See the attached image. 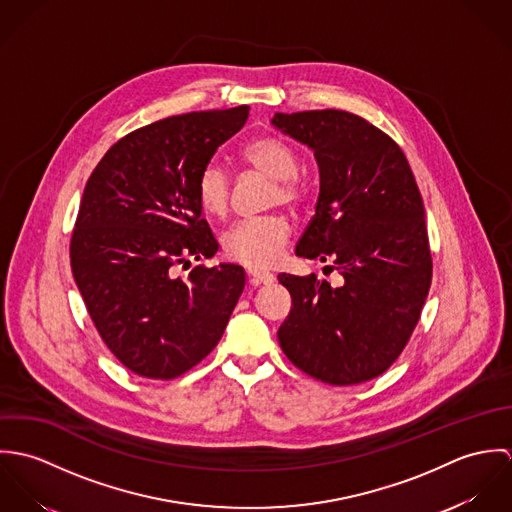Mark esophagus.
I'll use <instances>...</instances> for the list:
<instances>
[{
  "mask_svg": "<svg viewBox=\"0 0 512 512\" xmlns=\"http://www.w3.org/2000/svg\"><path fill=\"white\" fill-rule=\"evenodd\" d=\"M248 278L252 286H262V284H272L274 282V274L270 272H262L256 268H248Z\"/></svg>",
  "mask_w": 512,
  "mask_h": 512,
  "instance_id": "esophagus-1",
  "label": "esophagus"
}]
</instances>
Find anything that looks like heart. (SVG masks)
<instances>
[{
	"label": "heart",
	"instance_id": "heart-1",
	"mask_svg": "<svg viewBox=\"0 0 512 512\" xmlns=\"http://www.w3.org/2000/svg\"><path fill=\"white\" fill-rule=\"evenodd\" d=\"M240 159L252 171L272 179L268 191L270 205L297 207L303 189L295 179L297 155L288 142L276 136H260L240 151ZM232 185L226 169L219 163L203 167L197 179V201L201 209L215 219L226 217L230 209ZM292 238V224L284 215H266L244 219L230 226L222 236L224 254L250 268H268L276 264Z\"/></svg>",
	"mask_w": 512,
	"mask_h": 512
}]
</instances>
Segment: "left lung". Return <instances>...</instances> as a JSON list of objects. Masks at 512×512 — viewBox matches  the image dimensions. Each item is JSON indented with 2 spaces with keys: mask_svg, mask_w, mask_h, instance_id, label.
Here are the masks:
<instances>
[{
  "mask_svg": "<svg viewBox=\"0 0 512 512\" xmlns=\"http://www.w3.org/2000/svg\"><path fill=\"white\" fill-rule=\"evenodd\" d=\"M313 149L319 167L315 215L295 246L301 258L333 262L339 288L280 274L292 309L278 341L305 374L335 386L380 376L400 357L432 284V254L420 189L398 144L345 110L272 118Z\"/></svg>",
  "mask_w": 512,
  "mask_h": 512,
  "instance_id": "left-lung-1",
  "label": "left lung"
}]
</instances>
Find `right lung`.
Wrapping results in <instances>:
<instances>
[{"instance_id": "right-lung-1", "label": "right lung", "mask_w": 512, "mask_h": 512, "mask_svg": "<svg viewBox=\"0 0 512 512\" xmlns=\"http://www.w3.org/2000/svg\"><path fill=\"white\" fill-rule=\"evenodd\" d=\"M248 106L189 112L130 132L86 181L71 266L88 315L112 355L144 378L171 380L220 341L244 290L236 264L177 266L217 254L201 219L197 179Z\"/></svg>"}]
</instances>
